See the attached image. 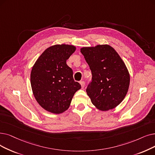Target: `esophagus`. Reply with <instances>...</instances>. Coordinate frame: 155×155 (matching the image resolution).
Masks as SVG:
<instances>
[{"label":"esophagus","instance_id":"34e87169","mask_svg":"<svg viewBox=\"0 0 155 155\" xmlns=\"http://www.w3.org/2000/svg\"><path fill=\"white\" fill-rule=\"evenodd\" d=\"M80 84L81 85L82 88L83 89L84 87V86H85V82H84V81H80Z\"/></svg>","mask_w":155,"mask_h":155}]
</instances>
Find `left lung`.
Instances as JSON below:
<instances>
[{"label": "left lung", "mask_w": 155, "mask_h": 155, "mask_svg": "<svg viewBox=\"0 0 155 155\" xmlns=\"http://www.w3.org/2000/svg\"><path fill=\"white\" fill-rule=\"evenodd\" d=\"M92 72L86 89L92 103L101 111L115 108L125 98L130 85V74L117 52L108 44L80 49Z\"/></svg>", "instance_id": "left-lung-1"}]
</instances>
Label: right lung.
I'll return each mask as SVG.
<instances>
[{"mask_svg": "<svg viewBox=\"0 0 155 155\" xmlns=\"http://www.w3.org/2000/svg\"><path fill=\"white\" fill-rule=\"evenodd\" d=\"M76 47L56 44L47 48L33 64L30 74L32 92L43 109L60 114L69 108L75 93L81 88L73 78L66 60Z\"/></svg>", "mask_w": 155, "mask_h": 155, "instance_id": "right-lung-1", "label": "right lung"}]
</instances>
